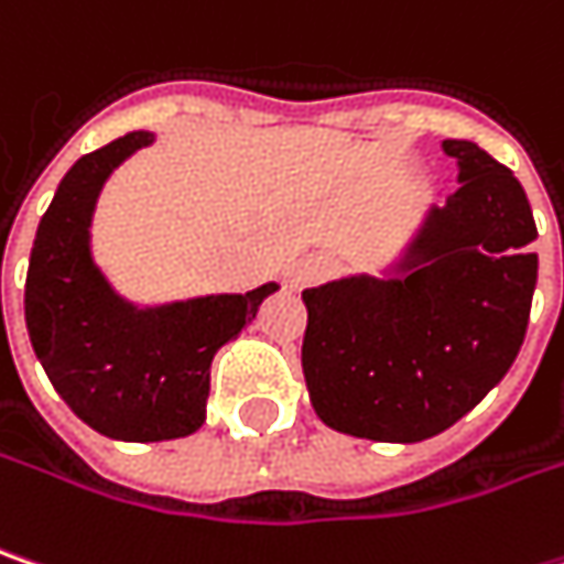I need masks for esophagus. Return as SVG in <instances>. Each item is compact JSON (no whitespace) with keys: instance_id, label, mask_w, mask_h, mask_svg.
<instances>
[{"instance_id":"34e87169","label":"esophagus","mask_w":564,"mask_h":564,"mask_svg":"<svg viewBox=\"0 0 564 564\" xmlns=\"http://www.w3.org/2000/svg\"><path fill=\"white\" fill-rule=\"evenodd\" d=\"M332 261L328 258H322V254H313V258H303L300 264H293L290 268V274H286V283L293 286V290H303V286H310V283H318L322 278H328L332 274Z\"/></svg>"}]
</instances>
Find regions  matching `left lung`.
<instances>
[{
	"label": "left lung",
	"mask_w": 564,
	"mask_h": 564,
	"mask_svg": "<svg viewBox=\"0 0 564 564\" xmlns=\"http://www.w3.org/2000/svg\"><path fill=\"white\" fill-rule=\"evenodd\" d=\"M459 184L409 246L399 278L303 290V377L315 414L354 437L427 441L505 380L536 286V223L511 169L444 140Z\"/></svg>",
	"instance_id": "8db88e82"
}]
</instances>
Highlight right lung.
I'll return each instance as SVG.
<instances>
[{"mask_svg":"<svg viewBox=\"0 0 564 564\" xmlns=\"http://www.w3.org/2000/svg\"><path fill=\"white\" fill-rule=\"evenodd\" d=\"M152 133L137 130L83 155L41 216L24 322L31 348L59 399L105 437L152 444L194 434L207 417L210 364L258 306L278 290L200 296L159 310L123 303L88 251V226L101 184Z\"/></svg>","mask_w":564,"mask_h":564,"instance_id":"add662e5","label":"right lung"}]
</instances>
